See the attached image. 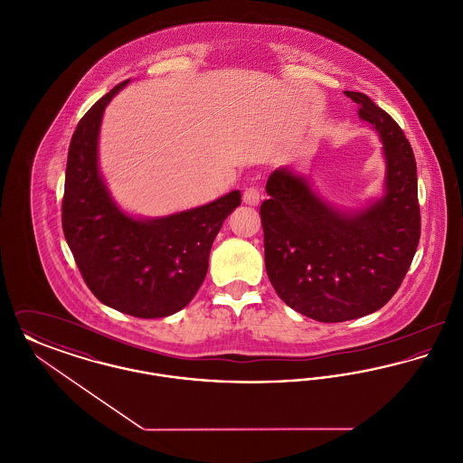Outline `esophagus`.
Masks as SVG:
<instances>
[{"instance_id": "1", "label": "esophagus", "mask_w": 463, "mask_h": 463, "mask_svg": "<svg viewBox=\"0 0 463 463\" xmlns=\"http://www.w3.org/2000/svg\"><path fill=\"white\" fill-rule=\"evenodd\" d=\"M242 201L244 204H250V206H257L260 203V193L255 189V187H250L244 191L242 194Z\"/></svg>"}]
</instances>
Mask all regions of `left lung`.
<instances>
[{"label":"left lung","mask_w":463,"mask_h":463,"mask_svg":"<svg viewBox=\"0 0 463 463\" xmlns=\"http://www.w3.org/2000/svg\"><path fill=\"white\" fill-rule=\"evenodd\" d=\"M383 147V194L342 210L289 166L267 180L260 206L265 270L288 307L342 323L383 307L401 287L420 240L417 163L396 121L359 91H344Z\"/></svg>","instance_id":"left-lung-1"}]
</instances>
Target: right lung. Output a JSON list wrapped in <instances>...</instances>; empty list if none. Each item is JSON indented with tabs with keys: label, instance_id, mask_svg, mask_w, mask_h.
Here are the masks:
<instances>
[{
	"label": "right lung",
	"instance_id": "obj_1",
	"mask_svg": "<svg viewBox=\"0 0 463 463\" xmlns=\"http://www.w3.org/2000/svg\"><path fill=\"white\" fill-rule=\"evenodd\" d=\"M81 118L67 155L62 229L91 293L108 307L135 317H165L185 307L206 278L210 250L223 221L241 203L219 199L165 217H135L110 196L99 168V135L110 99Z\"/></svg>",
	"mask_w": 463,
	"mask_h": 463
}]
</instances>
